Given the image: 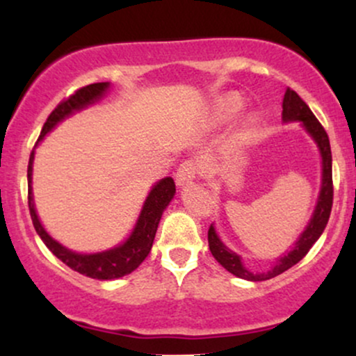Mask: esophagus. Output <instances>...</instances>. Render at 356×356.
Returning a JSON list of instances; mask_svg holds the SVG:
<instances>
[{"instance_id":"esophagus-1","label":"esophagus","mask_w":356,"mask_h":356,"mask_svg":"<svg viewBox=\"0 0 356 356\" xmlns=\"http://www.w3.org/2000/svg\"><path fill=\"white\" fill-rule=\"evenodd\" d=\"M199 174V164L195 161H186L179 165L177 172H175V182L177 186H184V184L194 181Z\"/></svg>"}]
</instances>
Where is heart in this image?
I'll return each mask as SVG.
<instances>
[{
	"label": "heart",
	"instance_id": "obj_1",
	"mask_svg": "<svg viewBox=\"0 0 356 356\" xmlns=\"http://www.w3.org/2000/svg\"><path fill=\"white\" fill-rule=\"evenodd\" d=\"M239 108H241V100L238 99V97H234V95L226 97V99L220 102L219 110L216 112V120L226 122L227 118H231L232 115H234Z\"/></svg>",
	"mask_w": 356,
	"mask_h": 356
}]
</instances>
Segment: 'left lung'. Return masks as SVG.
I'll use <instances>...</instances> for the list:
<instances>
[{"instance_id": "1", "label": "left lung", "mask_w": 356, "mask_h": 356, "mask_svg": "<svg viewBox=\"0 0 356 356\" xmlns=\"http://www.w3.org/2000/svg\"><path fill=\"white\" fill-rule=\"evenodd\" d=\"M283 120L291 122V120H300L303 122L305 129L308 130L309 136L316 140L318 147H320L321 159H323V182H321V192L320 199H318L316 209L312 220H309L306 231L301 234V238L298 239L296 246L293 251H289L288 254L280 257L276 263V266L271 271L263 273V275H252L251 271H248L244 268V264L241 263V257L232 252L220 243V239L216 234L214 227H209L207 231V239H209V249L212 256L216 257V261L222 268H226L227 271L232 273L234 276L243 277V280L249 281H264L269 277H275L281 273H284L286 269L295 266L298 261H301L308 254V251L312 246L316 243L318 238L321 236V232L325 231L326 224H328L330 214H332V206H333V175H332V149H330V138L326 130L323 129V125L318 122V118L314 117V113L309 110L308 105L305 104L303 99L291 88H286L284 99H283Z\"/></svg>"}]
</instances>
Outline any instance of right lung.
Returning a JSON list of instances; mask_svg holds the SVG:
<instances>
[{
	"mask_svg": "<svg viewBox=\"0 0 356 356\" xmlns=\"http://www.w3.org/2000/svg\"><path fill=\"white\" fill-rule=\"evenodd\" d=\"M107 88V81L92 83L87 85V87L79 88L68 99L61 100L55 107V110L48 115L38 140H42L53 127L58 124L60 120H63L65 117H68L75 110L87 107V105L99 100ZM33 155L35 152L31 150L30 164H28V207H30V216L31 220H33L35 229L43 243L47 244V248L60 261H63L68 268H72L73 271H79L80 275L95 277V280H115V277L130 275L132 271H136L150 252V249H152V243L155 232H157L159 220L162 218V212L169 206L170 199L174 197V179L165 177L161 182H157V186L152 187L149 197L145 199L144 209H142L140 216H138L136 229H134L130 238L122 246L110 249V251L97 252V254H76V252L70 251V249L61 246L55 239H51L48 236V232L43 229L38 216H36L33 195H31V170H33L31 165H33Z\"/></svg>",
	"mask_w": 356,
	"mask_h": 356,
	"instance_id": "right-lung-1",
	"label": "right lung"
}]
</instances>
